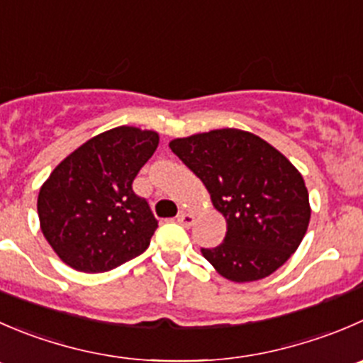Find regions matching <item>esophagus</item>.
<instances>
[{
    "mask_svg": "<svg viewBox=\"0 0 363 363\" xmlns=\"http://www.w3.org/2000/svg\"><path fill=\"white\" fill-rule=\"evenodd\" d=\"M177 221L179 223L184 225V227H191L193 221H195V216H193L191 213H186V211H182V213H179Z\"/></svg>",
    "mask_w": 363,
    "mask_h": 363,
    "instance_id": "1",
    "label": "esophagus"
}]
</instances>
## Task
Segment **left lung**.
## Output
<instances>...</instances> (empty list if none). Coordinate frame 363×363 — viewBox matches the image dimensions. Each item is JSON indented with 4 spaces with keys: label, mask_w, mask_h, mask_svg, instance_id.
I'll use <instances>...</instances> for the list:
<instances>
[{
    "label": "left lung",
    "mask_w": 363,
    "mask_h": 363,
    "mask_svg": "<svg viewBox=\"0 0 363 363\" xmlns=\"http://www.w3.org/2000/svg\"><path fill=\"white\" fill-rule=\"evenodd\" d=\"M168 145L203 182L227 221L223 242L202 250L221 277L255 282L287 262L307 232L312 209L300 170L280 150L234 128L175 138Z\"/></svg>",
    "instance_id": "obj_1"
}]
</instances>
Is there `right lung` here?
Segmentation results:
<instances>
[{
  "label": "right lung",
  "instance_id": "add662e5",
  "mask_svg": "<svg viewBox=\"0 0 363 363\" xmlns=\"http://www.w3.org/2000/svg\"><path fill=\"white\" fill-rule=\"evenodd\" d=\"M157 145L156 131L118 125L56 164L37 211L45 241L67 266L104 273L149 248L157 221L133 181Z\"/></svg>",
  "mask_w": 363,
  "mask_h": 363
}]
</instances>
